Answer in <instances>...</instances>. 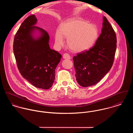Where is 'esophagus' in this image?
<instances>
[{
  "instance_id": "obj_1",
  "label": "esophagus",
  "mask_w": 133,
  "mask_h": 133,
  "mask_svg": "<svg viewBox=\"0 0 133 133\" xmlns=\"http://www.w3.org/2000/svg\"><path fill=\"white\" fill-rule=\"evenodd\" d=\"M63 58L64 59H71V56L69 54L64 53L63 55Z\"/></svg>"
}]
</instances>
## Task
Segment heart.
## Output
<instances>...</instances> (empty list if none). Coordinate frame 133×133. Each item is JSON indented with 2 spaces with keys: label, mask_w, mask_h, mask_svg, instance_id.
<instances>
[{
  "label": "heart",
  "mask_w": 133,
  "mask_h": 133,
  "mask_svg": "<svg viewBox=\"0 0 133 133\" xmlns=\"http://www.w3.org/2000/svg\"><path fill=\"white\" fill-rule=\"evenodd\" d=\"M98 36L97 27L80 18H74L68 20L57 31L55 39L58 46L64 43L67 38L69 48L74 52H83L90 48Z\"/></svg>",
  "instance_id": "heart-1"
}]
</instances>
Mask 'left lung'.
<instances>
[{"instance_id":"obj_1","label":"left lung","mask_w":133,"mask_h":133,"mask_svg":"<svg viewBox=\"0 0 133 133\" xmlns=\"http://www.w3.org/2000/svg\"><path fill=\"white\" fill-rule=\"evenodd\" d=\"M116 43L115 32L104 17L102 33L95 46L73 57L79 84L83 87L96 84L108 72L113 63Z\"/></svg>"}]
</instances>
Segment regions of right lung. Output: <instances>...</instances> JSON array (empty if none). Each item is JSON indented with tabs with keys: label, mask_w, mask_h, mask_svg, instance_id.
<instances>
[{
	"label": "right lung",
	"mask_w": 133,
	"mask_h": 133,
	"mask_svg": "<svg viewBox=\"0 0 133 133\" xmlns=\"http://www.w3.org/2000/svg\"><path fill=\"white\" fill-rule=\"evenodd\" d=\"M36 22L32 15L21 24L14 37V53L22 77L37 88L48 89L54 82L55 69L61 55L50 49L48 34L34 26ZM36 30L40 35L36 38L33 34Z\"/></svg>",
	"instance_id": "add662e5"
}]
</instances>
